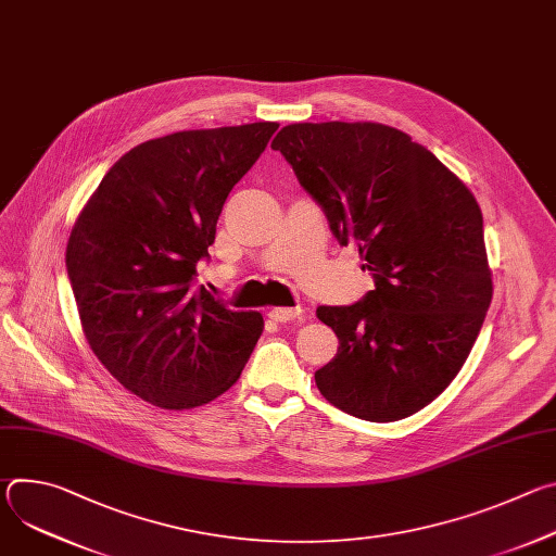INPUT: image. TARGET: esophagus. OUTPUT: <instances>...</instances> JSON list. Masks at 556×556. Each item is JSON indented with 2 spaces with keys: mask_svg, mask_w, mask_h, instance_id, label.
I'll use <instances>...</instances> for the list:
<instances>
[{
  "mask_svg": "<svg viewBox=\"0 0 556 556\" xmlns=\"http://www.w3.org/2000/svg\"><path fill=\"white\" fill-rule=\"evenodd\" d=\"M299 314H301V307H273L268 316L277 324H288L299 319Z\"/></svg>",
  "mask_w": 556,
  "mask_h": 556,
  "instance_id": "obj_1",
  "label": "esophagus"
}]
</instances>
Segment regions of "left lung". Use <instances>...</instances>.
Returning <instances> with one entry per match:
<instances>
[{"label": "left lung", "instance_id": "left-lung-1", "mask_svg": "<svg viewBox=\"0 0 556 556\" xmlns=\"http://www.w3.org/2000/svg\"><path fill=\"white\" fill-rule=\"evenodd\" d=\"M273 149L376 283L354 305L316 309L339 337L316 387L369 422L420 412L462 369L493 299L478 200L427 147L380 123H294Z\"/></svg>", "mask_w": 556, "mask_h": 556}]
</instances>
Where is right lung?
Listing matches in <instances>:
<instances>
[{
  "label": "right lung",
  "instance_id": "right-lung-1",
  "mask_svg": "<svg viewBox=\"0 0 556 556\" xmlns=\"http://www.w3.org/2000/svg\"><path fill=\"white\" fill-rule=\"evenodd\" d=\"M277 123L189 129L129 149L78 213L65 266L84 334L105 369L161 409L202 407L240 378L264 332L200 286L230 189Z\"/></svg>",
  "mask_w": 556,
  "mask_h": 556
}]
</instances>
